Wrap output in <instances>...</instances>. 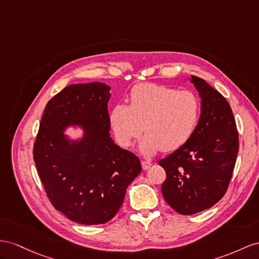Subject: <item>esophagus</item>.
<instances>
[{
  "label": "esophagus",
  "mask_w": 259,
  "mask_h": 259,
  "mask_svg": "<svg viewBox=\"0 0 259 259\" xmlns=\"http://www.w3.org/2000/svg\"><path fill=\"white\" fill-rule=\"evenodd\" d=\"M141 165H142V168H143V169H148V168H150L152 163L149 162V161H142V162H141Z\"/></svg>",
  "instance_id": "obj_1"
}]
</instances>
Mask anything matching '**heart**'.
Masks as SVG:
<instances>
[{
    "mask_svg": "<svg viewBox=\"0 0 259 259\" xmlns=\"http://www.w3.org/2000/svg\"><path fill=\"white\" fill-rule=\"evenodd\" d=\"M200 114V104L193 92L168 85L144 83L130 93V105L118 104L111 110L110 122L118 143L129 147L147 132L140 143L142 153L163 150L173 152L188 142Z\"/></svg>",
    "mask_w": 259,
    "mask_h": 259,
    "instance_id": "obj_1",
    "label": "heart"
}]
</instances>
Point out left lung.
<instances>
[{"instance_id":"left-lung-1","label":"left lung","mask_w":259,"mask_h":259,"mask_svg":"<svg viewBox=\"0 0 259 259\" xmlns=\"http://www.w3.org/2000/svg\"><path fill=\"white\" fill-rule=\"evenodd\" d=\"M190 81L201 98V114L186 144L158 162L166 171L162 195L184 215L211 208L225 195L238 153L233 112L220 93L204 79Z\"/></svg>"}]
</instances>
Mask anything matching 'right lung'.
<instances>
[{
    "mask_svg": "<svg viewBox=\"0 0 259 259\" xmlns=\"http://www.w3.org/2000/svg\"><path fill=\"white\" fill-rule=\"evenodd\" d=\"M109 90L92 82L71 84L58 93L46 105L32 151L51 204L85 225L110 221L141 171L139 157L109 137ZM71 124L83 127L81 141L70 142L64 136Z\"/></svg>",
    "mask_w": 259,
    "mask_h": 259,
    "instance_id": "right-lung-1",
    "label": "right lung"
}]
</instances>
